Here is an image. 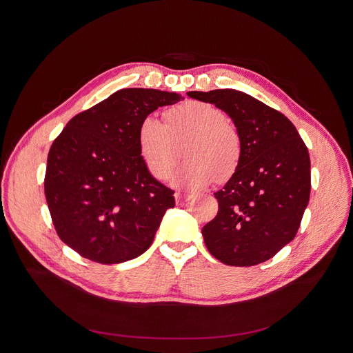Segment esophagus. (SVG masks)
Segmentation results:
<instances>
[{
	"mask_svg": "<svg viewBox=\"0 0 353 353\" xmlns=\"http://www.w3.org/2000/svg\"><path fill=\"white\" fill-rule=\"evenodd\" d=\"M192 199L190 194H183V193H176V201L177 203H184V201H189Z\"/></svg>",
	"mask_w": 353,
	"mask_h": 353,
	"instance_id": "esophagus-1",
	"label": "esophagus"
}]
</instances>
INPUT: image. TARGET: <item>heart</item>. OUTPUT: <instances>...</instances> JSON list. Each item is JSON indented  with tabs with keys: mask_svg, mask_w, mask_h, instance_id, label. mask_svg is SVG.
<instances>
[{
	"mask_svg": "<svg viewBox=\"0 0 353 353\" xmlns=\"http://www.w3.org/2000/svg\"><path fill=\"white\" fill-rule=\"evenodd\" d=\"M164 119L148 116L137 132L140 154L156 179L170 176L181 148L186 161L172 176L174 186L196 190L233 176L242 160V139L223 111L192 100L167 110Z\"/></svg>",
	"mask_w": 353,
	"mask_h": 353,
	"instance_id": "obj_1",
	"label": "heart"
}]
</instances>
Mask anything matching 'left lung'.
I'll return each instance as SVG.
<instances>
[{"mask_svg":"<svg viewBox=\"0 0 353 353\" xmlns=\"http://www.w3.org/2000/svg\"><path fill=\"white\" fill-rule=\"evenodd\" d=\"M232 119L242 139L237 170L214 193L217 216L201 229L209 252L229 266H253L294 239L310 196V159L292 121L243 91H189Z\"/></svg>","mask_w":353,"mask_h":353,"instance_id":"1","label":"left lung"}]
</instances>
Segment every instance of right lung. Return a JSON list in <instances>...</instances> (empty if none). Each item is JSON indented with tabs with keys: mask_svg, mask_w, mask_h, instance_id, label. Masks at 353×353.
I'll return each instance as SVG.
<instances>
[{
	"mask_svg": "<svg viewBox=\"0 0 353 353\" xmlns=\"http://www.w3.org/2000/svg\"><path fill=\"white\" fill-rule=\"evenodd\" d=\"M184 100L179 92L124 88L72 117L54 140L44 190L63 242L103 265L123 263L152 246L174 192L148 172L140 123Z\"/></svg>",
	"mask_w": 353,
	"mask_h": 353,
	"instance_id": "obj_1",
	"label": "right lung"
}]
</instances>
